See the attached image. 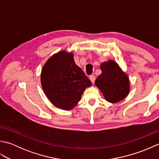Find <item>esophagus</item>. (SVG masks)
I'll use <instances>...</instances> for the list:
<instances>
[{"label": "esophagus", "mask_w": 159, "mask_h": 159, "mask_svg": "<svg viewBox=\"0 0 159 159\" xmlns=\"http://www.w3.org/2000/svg\"><path fill=\"white\" fill-rule=\"evenodd\" d=\"M89 79L91 81H92V83H94V82H95V80H96V76H93V75H91L89 76Z\"/></svg>", "instance_id": "esophagus-1"}]
</instances>
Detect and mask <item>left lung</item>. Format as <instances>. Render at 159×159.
Here are the masks:
<instances>
[{"mask_svg": "<svg viewBox=\"0 0 159 159\" xmlns=\"http://www.w3.org/2000/svg\"><path fill=\"white\" fill-rule=\"evenodd\" d=\"M100 69L102 73L98 76L95 85L105 100L111 103L124 100L130 92V80L127 74L113 60L101 63Z\"/></svg>", "mask_w": 159, "mask_h": 159, "instance_id": "1", "label": "left lung"}]
</instances>
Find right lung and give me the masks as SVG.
<instances>
[{
	"mask_svg": "<svg viewBox=\"0 0 159 159\" xmlns=\"http://www.w3.org/2000/svg\"><path fill=\"white\" fill-rule=\"evenodd\" d=\"M41 84L50 102L59 109H72L92 82L74 62L72 52L59 51L43 66Z\"/></svg>",
	"mask_w": 159,
	"mask_h": 159,
	"instance_id": "add662e5",
	"label": "right lung"
}]
</instances>
